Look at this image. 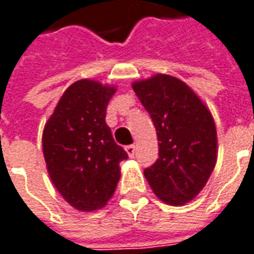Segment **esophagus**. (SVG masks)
<instances>
[{"label":"esophagus","instance_id":"obj_1","mask_svg":"<svg viewBox=\"0 0 254 254\" xmlns=\"http://www.w3.org/2000/svg\"><path fill=\"white\" fill-rule=\"evenodd\" d=\"M135 151H137L135 145H127V147H126V152L128 154V156H130V158H132V156L135 155Z\"/></svg>","mask_w":254,"mask_h":254}]
</instances>
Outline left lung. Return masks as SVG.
<instances>
[{"instance_id":"1","label":"left lung","mask_w":254,"mask_h":254,"mask_svg":"<svg viewBox=\"0 0 254 254\" xmlns=\"http://www.w3.org/2000/svg\"><path fill=\"white\" fill-rule=\"evenodd\" d=\"M156 128L159 158L144 171L155 194L169 205L191 201L217 162V130L210 110L183 81L158 74L132 83Z\"/></svg>"}]
</instances>
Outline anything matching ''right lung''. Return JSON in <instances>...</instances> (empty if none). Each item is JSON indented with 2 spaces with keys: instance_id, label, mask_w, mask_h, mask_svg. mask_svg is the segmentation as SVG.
Instances as JSON below:
<instances>
[{
  "instance_id": "1",
  "label": "right lung",
  "mask_w": 254,
  "mask_h": 254,
  "mask_svg": "<svg viewBox=\"0 0 254 254\" xmlns=\"http://www.w3.org/2000/svg\"><path fill=\"white\" fill-rule=\"evenodd\" d=\"M115 92V86L98 81H76L44 126L43 155L50 179L79 211L106 205L120 179L119 163L128 158L105 120Z\"/></svg>"
}]
</instances>
